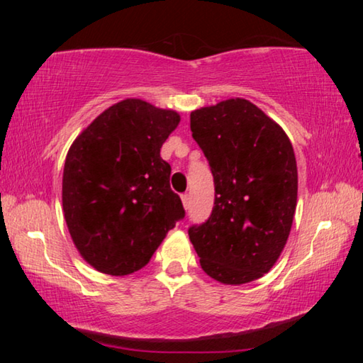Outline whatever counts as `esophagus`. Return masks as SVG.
I'll return each instance as SVG.
<instances>
[{"instance_id":"obj_1","label":"esophagus","mask_w":363,"mask_h":363,"mask_svg":"<svg viewBox=\"0 0 363 363\" xmlns=\"http://www.w3.org/2000/svg\"><path fill=\"white\" fill-rule=\"evenodd\" d=\"M182 205H184V208H186V210H189V206H190V195L189 194H184L182 196Z\"/></svg>"}]
</instances>
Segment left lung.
<instances>
[{"label":"left lung","instance_id":"obj_1","mask_svg":"<svg viewBox=\"0 0 363 363\" xmlns=\"http://www.w3.org/2000/svg\"><path fill=\"white\" fill-rule=\"evenodd\" d=\"M192 138L214 177L211 216L189 229L200 266L225 285L267 274L285 248L298 200L290 139L247 99H227L190 113Z\"/></svg>","mask_w":363,"mask_h":363}]
</instances>
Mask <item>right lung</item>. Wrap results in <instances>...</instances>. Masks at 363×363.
Instances as JSON below:
<instances>
[{"label":"right lung","instance_id":"add662e5","mask_svg":"<svg viewBox=\"0 0 363 363\" xmlns=\"http://www.w3.org/2000/svg\"><path fill=\"white\" fill-rule=\"evenodd\" d=\"M179 121L174 110L125 99L73 140L62 177L64 216L79 255L99 272L143 269L186 216L169 187L171 167L160 157Z\"/></svg>","mask_w":363,"mask_h":363}]
</instances>
